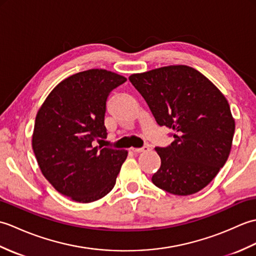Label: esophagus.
I'll return each mask as SVG.
<instances>
[{
	"mask_svg": "<svg viewBox=\"0 0 256 256\" xmlns=\"http://www.w3.org/2000/svg\"><path fill=\"white\" fill-rule=\"evenodd\" d=\"M148 150H150L148 146H143V148H131V150L134 152V153H143V152H146Z\"/></svg>",
	"mask_w": 256,
	"mask_h": 256,
	"instance_id": "obj_1",
	"label": "esophagus"
}]
</instances>
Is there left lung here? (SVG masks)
I'll return each mask as SVG.
<instances>
[{
  "mask_svg": "<svg viewBox=\"0 0 256 256\" xmlns=\"http://www.w3.org/2000/svg\"><path fill=\"white\" fill-rule=\"evenodd\" d=\"M128 80L156 122L174 130V142L155 148L160 167L152 182L165 192H200L229 157L236 123L221 91L192 67L178 64L134 74Z\"/></svg>",
  "mask_w": 256,
  "mask_h": 256,
  "instance_id": "obj_1",
  "label": "left lung"
}]
</instances>
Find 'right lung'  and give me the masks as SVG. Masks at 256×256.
<instances>
[{
    "mask_svg": "<svg viewBox=\"0 0 256 256\" xmlns=\"http://www.w3.org/2000/svg\"><path fill=\"white\" fill-rule=\"evenodd\" d=\"M126 78L90 69L62 80L37 112L32 150L42 175L58 192L77 202L104 197L116 184L128 150L94 146L106 138L110 92Z\"/></svg>",
    "mask_w": 256,
    "mask_h": 256,
    "instance_id": "1",
    "label": "right lung"
}]
</instances>
